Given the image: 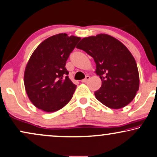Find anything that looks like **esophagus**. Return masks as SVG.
Here are the masks:
<instances>
[{
	"label": "esophagus",
	"mask_w": 157,
	"mask_h": 157,
	"mask_svg": "<svg viewBox=\"0 0 157 157\" xmlns=\"http://www.w3.org/2000/svg\"><path fill=\"white\" fill-rule=\"evenodd\" d=\"M89 80H90V76L87 75V76L85 77V78L83 79V80H82V82H87Z\"/></svg>",
	"instance_id": "1"
}]
</instances>
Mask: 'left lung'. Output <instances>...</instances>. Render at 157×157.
Instances as JSON below:
<instances>
[{"mask_svg": "<svg viewBox=\"0 0 157 157\" xmlns=\"http://www.w3.org/2000/svg\"><path fill=\"white\" fill-rule=\"evenodd\" d=\"M77 48L94 59L96 73L102 82L95 92L99 101L117 109L133 100L139 89V74L136 60L125 45L114 37L99 34L82 39Z\"/></svg>", "mask_w": 157, "mask_h": 157, "instance_id": "obj_1", "label": "left lung"}]
</instances>
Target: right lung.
<instances>
[{
  "instance_id": "1",
  "label": "right lung",
  "mask_w": 157,
  "mask_h": 157,
  "mask_svg": "<svg viewBox=\"0 0 157 157\" xmlns=\"http://www.w3.org/2000/svg\"><path fill=\"white\" fill-rule=\"evenodd\" d=\"M80 37L53 35L40 44L26 66L24 83L30 101L46 112L62 109L72 98L76 85L65 65Z\"/></svg>"
}]
</instances>
